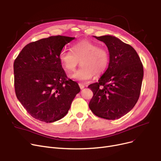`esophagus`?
<instances>
[{
	"label": "esophagus",
	"instance_id": "obj_1",
	"mask_svg": "<svg viewBox=\"0 0 161 161\" xmlns=\"http://www.w3.org/2000/svg\"><path fill=\"white\" fill-rule=\"evenodd\" d=\"M79 86H80L81 89H84V87H85L84 85H83V84H81V83H79Z\"/></svg>",
	"mask_w": 161,
	"mask_h": 161
}]
</instances>
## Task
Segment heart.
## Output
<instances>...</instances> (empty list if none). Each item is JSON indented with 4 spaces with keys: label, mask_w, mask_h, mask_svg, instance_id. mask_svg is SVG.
<instances>
[{
    "label": "heart",
    "mask_w": 161,
    "mask_h": 161,
    "mask_svg": "<svg viewBox=\"0 0 161 161\" xmlns=\"http://www.w3.org/2000/svg\"><path fill=\"white\" fill-rule=\"evenodd\" d=\"M72 50L63 49L58 58L67 72L74 71L81 61V67L71 75L72 79L86 82L95 74L100 75L107 70L109 63V53L97 43L88 40H81L72 46Z\"/></svg>",
    "instance_id": "b5f03b06"
}]
</instances>
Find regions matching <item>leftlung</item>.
Wrapping results in <instances>:
<instances>
[{
  "mask_svg": "<svg viewBox=\"0 0 161 161\" xmlns=\"http://www.w3.org/2000/svg\"><path fill=\"white\" fill-rule=\"evenodd\" d=\"M95 37L106 45L109 63L98 82L88 86L93 92L89 107L95 115L114 120L129 112L136 104L143 77V64L129 44L110 35Z\"/></svg>",
  "mask_w": 161,
  "mask_h": 161,
  "instance_id": "obj_1",
  "label": "left lung"
}]
</instances>
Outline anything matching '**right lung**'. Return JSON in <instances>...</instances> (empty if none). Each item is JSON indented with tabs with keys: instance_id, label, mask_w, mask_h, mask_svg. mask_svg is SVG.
<instances>
[{
	"instance_id": "add662e5",
	"label": "right lung",
	"mask_w": 161,
	"mask_h": 161,
	"mask_svg": "<svg viewBox=\"0 0 161 161\" xmlns=\"http://www.w3.org/2000/svg\"><path fill=\"white\" fill-rule=\"evenodd\" d=\"M74 38L53 36L25 46L14 63L17 98L34 118L52 123L64 117L80 91L68 78L58 58L63 47Z\"/></svg>"
}]
</instances>
